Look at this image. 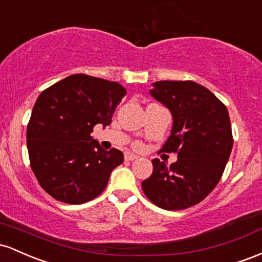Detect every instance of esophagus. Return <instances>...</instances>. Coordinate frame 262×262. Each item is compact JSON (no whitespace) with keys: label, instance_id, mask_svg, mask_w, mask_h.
Returning <instances> with one entry per match:
<instances>
[{"label":"esophagus","instance_id":"1","mask_svg":"<svg viewBox=\"0 0 262 262\" xmlns=\"http://www.w3.org/2000/svg\"><path fill=\"white\" fill-rule=\"evenodd\" d=\"M136 158H137V156L134 155V154H130V152H126V154H125V160L126 161H134V160H136Z\"/></svg>","mask_w":262,"mask_h":262}]
</instances>
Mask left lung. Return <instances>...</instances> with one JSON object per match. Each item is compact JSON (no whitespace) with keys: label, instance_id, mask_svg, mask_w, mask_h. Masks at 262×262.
I'll use <instances>...</instances> for the list:
<instances>
[{"label":"left lung","instance_id":"left-lung-1","mask_svg":"<svg viewBox=\"0 0 262 262\" xmlns=\"http://www.w3.org/2000/svg\"><path fill=\"white\" fill-rule=\"evenodd\" d=\"M149 94L169 108L170 136L163 152L177 154L167 166L152 160L154 172L142 189L155 205L182 210L202 202L219 183L233 148L228 108L210 90L194 81L162 80Z\"/></svg>","mask_w":262,"mask_h":262}]
</instances>
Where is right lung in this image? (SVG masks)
I'll return each mask as SVG.
<instances>
[{"instance_id": "add662e5", "label": "right lung", "mask_w": 262, "mask_h": 262, "mask_svg": "<svg viewBox=\"0 0 262 262\" xmlns=\"http://www.w3.org/2000/svg\"><path fill=\"white\" fill-rule=\"evenodd\" d=\"M126 89L116 81L73 74L43 90L27 125L31 168L57 201L83 204L101 194L111 172L123 162L116 148L105 151L92 137L107 126Z\"/></svg>"}]
</instances>
